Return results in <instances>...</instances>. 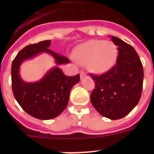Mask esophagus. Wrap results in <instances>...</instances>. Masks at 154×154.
Here are the masks:
<instances>
[{
    "mask_svg": "<svg viewBox=\"0 0 154 154\" xmlns=\"http://www.w3.org/2000/svg\"><path fill=\"white\" fill-rule=\"evenodd\" d=\"M84 76H86V73L83 72V71H81V72H80V77H84Z\"/></svg>",
    "mask_w": 154,
    "mask_h": 154,
    "instance_id": "obj_1",
    "label": "esophagus"
}]
</instances>
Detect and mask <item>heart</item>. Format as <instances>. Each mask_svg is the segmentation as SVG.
Listing matches in <instances>:
<instances>
[{
    "label": "heart",
    "instance_id": "obj_1",
    "mask_svg": "<svg viewBox=\"0 0 154 154\" xmlns=\"http://www.w3.org/2000/svg\"><path fill=\"white\" fill-rule=\"evenodd\" d=\"M117 57L116 45L104 40H89L77 46L74 51L75 60L81 64L88 63L90 69L97 74L108 71Z\"/></svg>",
    "mask_w": 154,
    "mask_h": 154
}]
</instances>
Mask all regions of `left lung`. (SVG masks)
Segmentation results:
<instances>
[{"instance_id":"left-lung-1","label":"left lung","mask_w":154,"mask_h":154,"mask_svg":"<svg viewBox=\"0 0 154 154\" xmlns=\"http://www.w3.org/2000/svg\"><path fill=\"white\" fill-rule=\"evenodd\" d=\"M111 38L119 51L116 65L103 74H90L95 84L90 98L101 116L117 120L128 115L139 103L144 71L136 50L118 37Z\"/></svg>"}]
</instances>
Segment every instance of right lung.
<instances>
[{
	"label": "right lung",
	"instance_id": "obj_1",
	"mask_svg": "<svg viewBox=\"0 0 154 154\" xmlns=\"http://www.w3.org/2000/svg\"><path fill=\"white\" fill-rule=\"evenodd\" d=\"M51 40L26 46L13 60L11 68L12 88L15 100L29 116L49 120L60 116L67 106L71 88L80 81V74L67 77L61 69L55 67L36 83H25L19 74V68L26 60L41 53L51 54L57 65L69 63L64 56L50 50Z\"/></svg>",
	"mask_w": 154,
	"mask_h": 154
}]
</instances>
